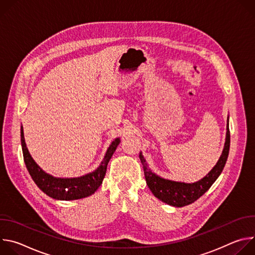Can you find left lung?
<instances>
[{"mask_svg": "<svg viewBox=\"0 0 255 255\" xmlns=\"http://www.w3.org/2000/svg\"><path fill=\"white\" fill-rule=\"evenodd\" d=\"M226 130L224 148L219 160L208 174L195 183H184V181L171 180L157 175L149 168L142 152H140L139 158L143 165L145 179H146V184L152 194L161 202L177 208L190 205L202 197L215 183V180L219 177L227 161L230 148L229 117L227 118Z\"/></svg>", "mask_w": 255, "mask_h": 255, "instance_id": "1", "label": "left lung"}]
</instances>
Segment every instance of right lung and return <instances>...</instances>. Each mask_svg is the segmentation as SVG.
<instances>
[{"instance_id": "add662e5", "label": "right lung", "mask_w": 255, "mask_h": 255, "mask_svg": "<svg viewBox=\"0 0 255 255\" xmlns=\"http://www.w3.org/2000/svg\"><path fill=\"white\" fill-rule=\"evenodd\" d=\"M120 142V138H116L112 141L101 164L96 170L78 177H56L45 172L34 161L26 146L23 127L21 126V144L26 167L37 187L48 197L58 201L79 200L95 194L103 183L107 165Z\"/></svg>"}]
</instances>
